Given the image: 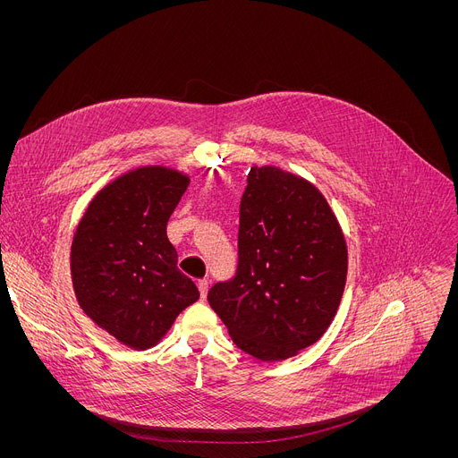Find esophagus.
Returning <instances> with one entry per match:
<instances>
[{
    "instance_id": "obj_1",
    "label": "esophagus",
    "mask_w": 458,
    "mask_h": 458,
    "mask_svg": "<svg viewBox=\"0 0 458 458\" xmlns=\"http://www.w3.org/2000/svg\"><path fill=\"white\" fill-rule=\"evenodd\" d=\"M198 286H199L201 297H203V299H207V293H208V281H207V279H201V281L198 283Z\"/></svg>"
}]
</instances>
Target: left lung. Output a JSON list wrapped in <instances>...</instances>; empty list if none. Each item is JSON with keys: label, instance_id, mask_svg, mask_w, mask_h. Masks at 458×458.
<instances>
[{"label": "left lung", "instance_id": "1", "mask_svg": "<svg viewBox=\"0 0 458 458\" xmlns=\"http://www.w3.org/2000/svg\"><path fill=\"white\" fill-rule=\"evenodd\" d=\"M346 274V241L324 195L277 166H251L235 277L208 292L232 341L259 360L297 355L328 330Z\"/></svg>", "mask_w": 458, "mask_h": 458}]
</instances>
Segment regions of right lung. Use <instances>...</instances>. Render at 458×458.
<instances>
[{"instance_id": "obj_1", "label": "right lung", "mask_w": 458, "mask_h": 458, "mask_svg": "<svg viewBox=\"0 0 458 458\" xmlns=\"http://www.w3.org/2000/svg\"><path fill=\"white\" fill-rule=\"evenodd\" d=\"M188 184L186 174L159 165L130 170L96 193L76 228V299L99 328L132 350L156 346L199 299L166 237Z\"/></svg>"}]
</instances>
